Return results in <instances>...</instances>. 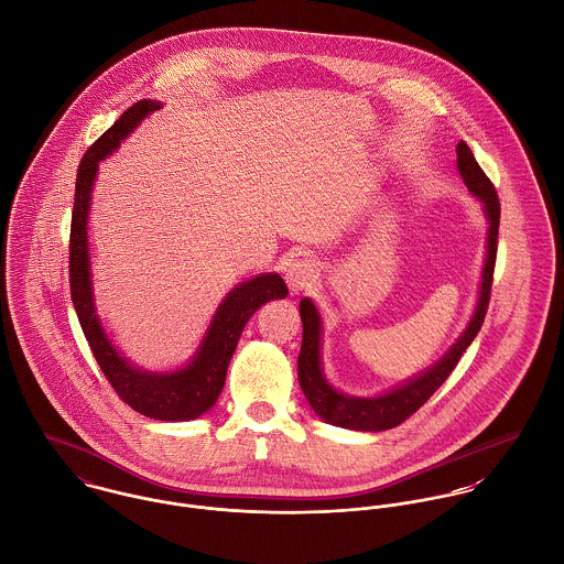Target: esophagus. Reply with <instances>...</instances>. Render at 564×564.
I'll return each mask as SVG.
<instances>
[{"label": "esophagus", "instance_id": "esophagus-1", "mask_svg": "<svg viewBox=\"0 0 564 564\" xmlns=\"http://www.w3.org/2000/svg\"><path fill=\"white\" fill-rule=\"evenodd\" d=\"M318 276L316 263L310 259H296L290 263V268L285 270V281L290 285L292 292H303L307 290Z\"/></svg>", "mask_w": 564, "mask_h": 564}]
</instances>
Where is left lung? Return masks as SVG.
I'll return each mask as SVG.
<instances>
[{
	"mask_svg": "<svg viewBox=\"0 0 564 564\" xmlns=\"http://www.w3.org/2000/svg\"><path fill=\"white\" fill-rule=\"evenodd\" d=\"M457 170L464 178V185L473 196H477L484 205V214L488 218V239H486V261L481 272V285H479V301L475 307V314L464 329V334L451 346L449 350L425 372L416 375L414 379H408L399 388L379 394V397H348L341 394L323 375L321 364V314L316 305L310 299L301 301V321H303V344L299 355V381L301 388L314 408V412L344 430L355 432H383L401 425L405 419H410L421 405L427 403V399L447 381L453 368L457 366L462 352L468 348V344L479 334L488 301H490V288H492V272H495V259H497V235H499V198L495 192V185L484 174V170L477 165L470 148L459 141L457 148Z\"/></svg>",
	"mask_w": 564,
	"mask_h": 564,
	"instance_id": "8db88e82",
	"label": "left lung"
}]
</instances>
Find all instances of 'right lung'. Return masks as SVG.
Here are the masks:
<instances>
[{"mask_svg":"<svg viewBox=\"0 0 564 564\" xmlns=\"http://www.w3.org/2000/svg\"><path fill=\"white\" fill-rule=\"evenodd\" d=\"M161 102L141 100L115 121L113 126L85 152L78 176L69 235V288L72 301L89 341L94 357L98 359L105 377L113 386L117 397L134 412L156 421H192L205 414L218 401L225 388L226 368L235 352L239 336L250 316L268 301L285 299V281L270 272L259 274L246 283H239L220 303L212 327L198 346L192 361L174 372H148L119 355V350L105 334L96 314L94 288H91V261H89V205L91 187L98 174V163L107 159L117 145L141 123L143 117L159 111Z\"/></svg>","mask_w":564,"mask_h":564,"instance_id":"1","label":"right lung"}]
</instances>
